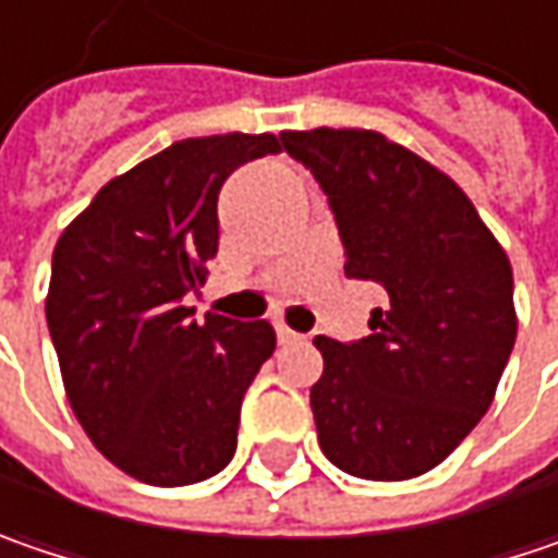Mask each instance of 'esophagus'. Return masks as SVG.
<instances>
[{"label":"esophagus","mask_w":558,"mask_h":558,"mask_svg":"<svg viewBox=\"0 0 558 558\" xmlns=\"http://www.w3.org/2000/svg\"><path fill=\"white\" fill-rule=\"evenodd\" d=\"M278 341L280 344H293V341H303V335H296V331L287 328V325H278Z\"/></svg>","instance_id":"esophagus-1"}]
</instances>
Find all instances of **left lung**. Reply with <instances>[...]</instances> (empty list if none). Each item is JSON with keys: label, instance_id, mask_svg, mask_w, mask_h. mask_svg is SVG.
Wrapping results in <instances>:
<instances>
[{"label": "left lung", "instance_id": "1", "mask_svg": "<svg viewBox=\"0 0 558 558\" xmlns=\"http://www.w3.org/2000/svg\"><path fill=\"white\" fill-rule=\"evenodd\" d=\"M283 148L328 195L344 275L388 306L353 344L318 335V445L350 476L410 480L464 442L496 398L514 335L506 248L461 185L369 129L283 132Z\"/></svg>", "mask_w": 558, "mask_h": 558}]
</instances>
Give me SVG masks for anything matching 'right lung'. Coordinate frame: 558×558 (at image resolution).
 I'll return each instance as SVG.
<instances>
[{"label":"right lung","instance_id":"add662e5","mask_svg":"<svg viewBox=\"0 0 558 558\" xmlns=\"http://www.w3.org/2000/svg\"><path fill=\"white\" fill-rule=\"evenodd\" d=\"M265 135L185 138L110 180L52 248L47 325L69 404L119 471L150 486L220 474L240 408L275 353L268 322L195 310L217 255V195L248 160L278 154Z\"/></svg>","mask_w":558,"mask_h":558}]
</instances>
